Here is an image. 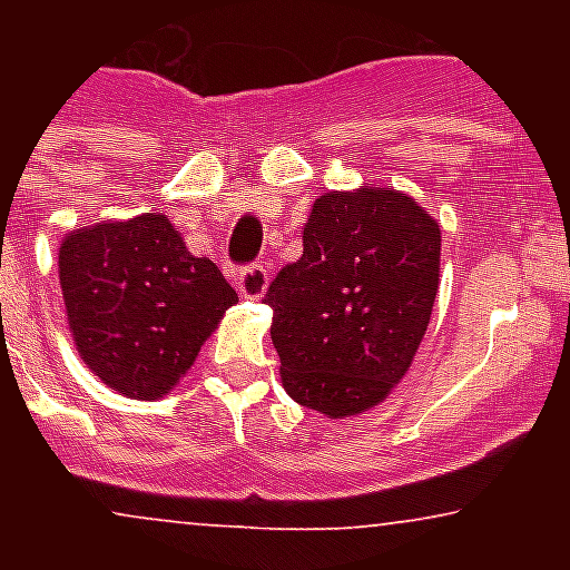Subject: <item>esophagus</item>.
Segmentation results:
<instances>
[{"label":"esophagus","instance_id":"obj_1","mask_svg":"<svg viewBox=\"0 0 570 570\" xmlns=\"http://www.w3.org/2000/svg\"><path fill=\"white\" fill-rule=\"evenodd\" d=\"M236 286H239V295H245V298H263V293H266L268 286V272L263 266L239 268Z\"/></svg>","mask_w":570,"mask_h":570}]
</instances>
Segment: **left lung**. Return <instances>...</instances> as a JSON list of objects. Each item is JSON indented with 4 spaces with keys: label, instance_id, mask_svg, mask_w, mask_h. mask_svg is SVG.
<instances>
[{
    "label": "left lung",
    "instance_id": "obj_1",
    "mask_svg": "<svg viewBox=\"0 0 570 570\" xmlns=\"http://www.w3.org/2000/svg\"><path fill=\"white\" fill-rule=\"evenodd\" d=\"M302 239V257L263 298L281 381L331 420L364 414L423 343L441 284V227L414 197L361 186L316 197Z\"/></svg>",
    "mask_w": 570,
    "mask_h": 570
}]
</instances>
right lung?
I'll return each instance as SVG.
<instances>
[{
  "label": "right lung",
  "instance_id": "1",
  "mask_svg": "<svg viewBox=\"0 0 570 570\" xmlns=\"http://www.w3.org/2000/svg\"><path fill=\"white\" fill-rule=\"evenodd\" d=\"M58 281L79 357L129 399L174 390L239 302L213 259L195 257L156 213L67 233Z\"/></svg>",
  "mask_w": 570,
  "mask_h": 570
}]
</instances>
